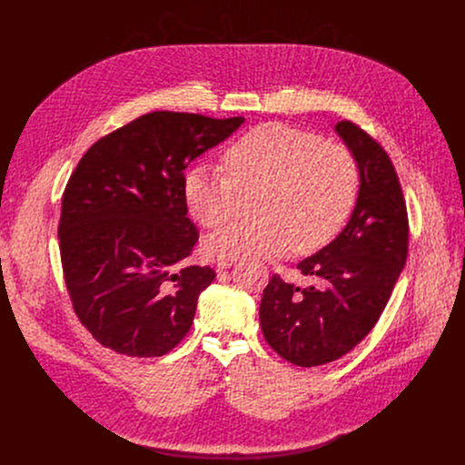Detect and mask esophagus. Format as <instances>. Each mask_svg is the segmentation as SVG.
Segmentation results:
<instances>
[{
  "label": "esophagus",
  "mask_w": 465,
  "mask_h": 465,
  "mask_svg": "<svg viewBox=\"0 0 465 465\" xmlns=\"http://www.w3.org/2000/svg\"><path fill=\"white\" fill-rule=\"evenodd\" d=\"M232 264H233V259L219 261V262H217V269H219V271H223V269H230V267H232Z\"/></svg>",
  "instance_id": "34e87169"
}]
</instances>
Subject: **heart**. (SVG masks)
Segmentation results:
<instances>
[{"instance_id":"1","label":"heart","mask_w":465,"mask_h":465,"mask_svg":"<svg viewBox=\"0 0 465 465\" xmlns=\"http://www.w3.org/2000/svg\"><path fill=\"white\" fill-rule=\"evenodd\" d=\"M226 171L196 163L183 174L189 213L208 228L233 212L239 191L259 189L255 221L230 223L206 239L219 259H272L322 248L346 224L359 189L353 156L333 143L283 123H264L224 153Z\"/></svg>"}]
</instances>
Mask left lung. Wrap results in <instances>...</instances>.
I'll return each instance as SVG.
<instances>
[{
    "label": "left lung",
    "instance_id": "obj_1",
    "mask_svg": "<svg viewBox=\"0 0 465 465\" xmlns=\"http://www.w3.org/2000/svg\"><path fill=\"white\" fill-rule=\"evenodd\" d=\"M359 169V193L344 230L298 271L300 289L272 276L262 291L264 341L285 361L311 368L351 351L377 323L409 252L403 191L384 149L351 121L335 124Z\"/></svg>",
    "mask_w": 465,
    "mask_h": 465
}]
</instances>
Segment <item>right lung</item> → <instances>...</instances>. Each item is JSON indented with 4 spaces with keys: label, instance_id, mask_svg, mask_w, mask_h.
Wrapping results in <instances>:
<instances>
[{
    "label": "right lung",
    "instance_id": "obj_1",
    "mask_svg": "<svg viewBox=\"0 0 465 465\" xmlns=\"http://www.w3.org/2000/svg\"><path fill=\"white\" fill-rule=\"evenodd\" d=\"M244 117L151 112L81 158L62 194L60 259L74 309L94 339L126 357H162L187 335L210 267L173 272L196 244L183 169Z\"/></svg>",
    "mask_w": 465,
    "mask_h": 465
}]
</instances>
